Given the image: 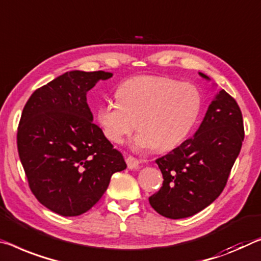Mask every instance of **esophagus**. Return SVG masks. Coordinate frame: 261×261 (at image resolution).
<instances>
[{
  "instance_id": "34e87169",
  "label": "esophagus",
  "mask_w": 261,
  "mask_h": 261,
  "mask_svg": "<svg viewBox=\"0 0 261 261\" xmlns=\"http://www.w3.org/2000/svg\"><path fill=\"white\" fill-rule=\"evenodd\" d=\"M126 161V165H127V168L129 169H138L139 168V164L140 161L138 159H136L135 156L129 155L127 158L125 159Z\"/></svg>"
}]
</instances>
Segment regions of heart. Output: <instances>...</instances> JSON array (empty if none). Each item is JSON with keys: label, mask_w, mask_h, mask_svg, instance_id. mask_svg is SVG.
I'll return each mask as SVG.
<instances>
[{"label": "heart", "mask_w": 261, "mask_h": 261, "mask_svg": "<svg viewBox=\"0 0 261 261\" xmlns=\"http://www.w3.org/2000/svg\"><path fill=\"white\" fill-rule=\"evenodd\" d=\"M116 101L96 109V121L105 137L121 144L136 127L137 150L156 147L167 151L179 146L196 125L202 95L187 82L156 75H140L118 86Z\"/></svg>", "instance_id": "obj_1"}]
</instances>
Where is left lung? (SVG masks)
I'll use <instances>...</instances> for the list:
<instances>
[{
    "instance_id": "8db88e82",
    "label": "left lung",
    "mask_w": 261,
    "mask_h": 261,
    "mask_svg": "<svg viewBox=\"0 0 261 261\" xmlns=\"http://www.w3.org/2000/svg\"><path fill=\"white\" fill-rule=\"evenodd\" d=\"M243 140L242 111L234 98L220 89L194 137L155 160L164 182L148 198L152 208L161 216L180 220L212 204L225 187Z\"/></svg>"
}]
</instances>
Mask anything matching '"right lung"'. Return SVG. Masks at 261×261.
Instances as JSON below:
<instances>
[{"mask_svg":"<svg viewBox=\"0 0 261 261\" xmlns=\"http://www.w3.org/2000/svg\"><path fill=\"white\" fill-rule=\"evenodd\" d=\"M109 72L71 71L40 87L20 116L17 147L37 200L61 216H79L108 188L110 177L126 168L93 123L87 93Z\"/></svg>","mask_w":261,"mask_h":261,"instance_id":"right-lung-1","label":"right lung"}]
</instances>
